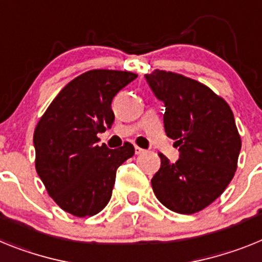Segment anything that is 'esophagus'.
<instances>
[{"instance_id": "obj_1", "label": "esophagus", "mask_w": 262, "mask_h": 262, "mask_svg": "<svg viewBox=\"0 0 262 262\" xmlns=\"http://www.w3.org/2000/svg\"><path fill=\"white\" fill-rule=\"evenodd\" d=\"M134 151H136V154H142V153H144V149H142V147H140V146H136V147H134Z\"/></svg>"}]
</instances>
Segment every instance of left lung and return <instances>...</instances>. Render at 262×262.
Listing matches in <instances>:
<instances>
[{
    "label": "left lung",
    "mask_w": 262,
    "mask_h": 262,
    "mask_svg": "<svg viewBox=\"0 0 262 262\" xmlns=\"http://www.w3.org/2000/svg\"><path fill=\"white\" fill-rule=\"evenodd\" d=\"M145 79L165 104V132L179 147L175 163L159 156L161 167L151 179L154 194L174 212H199L223 194L237 169L241 140L233 113L196 80L159 70Z\"/></svg>",
    "instance_id": "8db88e82"
}]
</instances>
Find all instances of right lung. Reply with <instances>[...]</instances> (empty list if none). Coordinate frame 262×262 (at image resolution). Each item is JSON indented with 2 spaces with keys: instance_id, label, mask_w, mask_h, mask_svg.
<instances>
[{
  "instance_id": "1",
  "label": "right lung",
  "mask_w": 262,
  "mask_h": 262,
  "mask_svg": "<svg viewBox=\"0 0 262 262\" xmlns=\"http://www.w3.org/2000/svg\"><path fill=\"white\" fill-rule=\"evenodd\" d=\"M137 75L92 70L58 93L34 132L35 169L62 210L84 217L99 213L112 196L116 171L133 157V145H97L115 121L112 100Z\"/></svg>"
}]
</instances>
